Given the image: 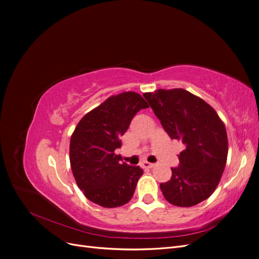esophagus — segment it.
<instances>
[{"label": "esophagus", "instance_id": "1", "mask_svg": "<svg viewBox=\"0 0 259 259\" xmlns=\"http://www.w3.org/2000/svg\"><path fill=\"white\" fill-rule=\"evenodd\" d=\"M142 166H143L144 168H151V167L154 166V164H153V163H150V162L144 161V162L142 163Z\"/></svg>", "mask_w": 259, "mask_h": 259}]
</instances>
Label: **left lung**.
Wrapping results in <instances>:
<instances>
[{
	"mask_svg": "<svg viewBox=\"0 0 259 259\" xmlns=\"http://www.w3.org/2000/svg\"><path fill=\"white\" fill-rule=\"evenodd\" d=\"M162 126L171 139L180 140L185 150L171 177L160 185L170 204L189 207L210 197L226 166L228 139L225 125L204 100L183 89L145 93Z\"/></svg>",
	"mask_w": 259,
	"mask_h": 259,
	"instance_id": "8db88e82",
	"label": "left lung"
}]
</instances>
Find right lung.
<instances>
[{
    "label": "right lung",
    "mask_w": 259,
    "mask_h": 259,
    "mask_svg": "<svg viewBox=\"0 0 259 259\" xmlns=\"http://www.w3.org/2000/svg\"><path fill=\"white\" fill-rule=\"evenodd\" d=\"M134 92L109 97L85 114L70 139V164L80 190L90 201L104 207L126 204L135 192L143 169L123 162L114 150L133 117L148 108Z\"/></svg>",
    "instance_id": "right-lung-1"
}]
</instances>
